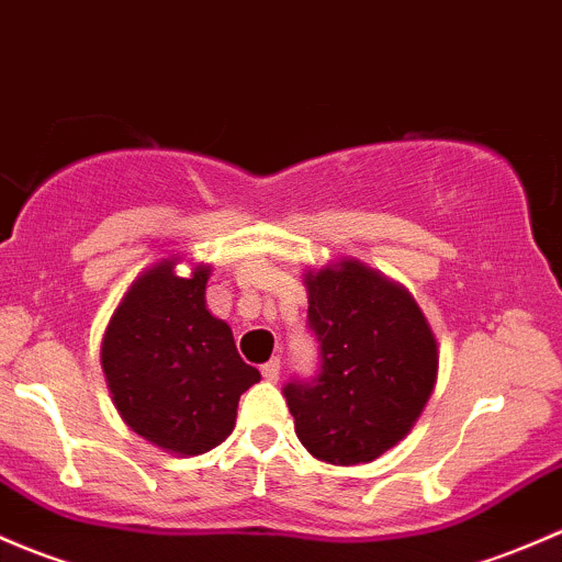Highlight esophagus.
I'll return each instance as SVG.
<instances>
[{"mask_svg":"<svg viewBox=\"0 0 562 562\" xmlns=\"http://www.w3.org/2000/svg\"><path fill=\"white\" fill-rule=\"evenodd\" d=\"M279 373H281V360H279V357H273V360L265 362V366H262V379L265 381H279Z\"/></svg>","mask_w":562,"mask_h":562,"instance_id":"1","label":"esophagus"}]
</instances>
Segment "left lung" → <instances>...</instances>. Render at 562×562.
I'll list each match as a JSON object with an SVG mask.
<instances>
[{
    "label": "left lung",
    "instance_id": "left-lung-1",
    "mask_svg": "<svg viewBox=\"0 0 562 562\" xmlns=\"http://www.w3.org/2000/svg\"><path fill=\"white\" fill-rule=\"evenodd\" d=\"M322 346L314 384L283 390L300 443L329 465H360L397 447L438 379V340L403 283L360 259L303 273Z\"/></svg>",
    "mask_w": 562,
    "mask_h": 562
}]
</instances>
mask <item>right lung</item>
<instances>
[{
    "label": "right lung",
    "instance_id": "add662e5",
    "mask_svg": "<svg viewBox=\"0 0 562 562\" xmlns=\"http://www.w3.org/2000/svg\"><path fill=\"white\" fill-rule=\"evenodd\" d=\"M159 259L126 286L102 335L100 362L113 406L132 432L161 452L196 457L233 432L243 392L259 381L233 329L207 311L211 265L178 276Z\"/></svg>",
    "mask_w": 562,
    "mask_h": 562
}]
</instances>
